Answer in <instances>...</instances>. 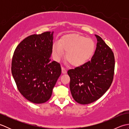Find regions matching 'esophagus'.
Returning <instances> with one entry per match:
<instances>
[{"mask_svg": "<svg viewBox=\"0 0 129 129\" xmlns=\"http://www.w3.org/2000/svg\"><path fill=\"white\" fill-rule=\"evenodd\" d=\"M61 70H62V73L66 74L67 73V69H66V68H65L64 67H62Z\"/></svg>", "mask_w": 129, "mask_h": 129, "instance_id": "obj_1", "label": "esophagus"}]
</instances>
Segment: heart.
<instances>
[{
	"mask_svg": "<svg viewBox=\"0 0 129 129\" xmlns=\"http://www.w3.org/2000/svg\"><path fill=\"white\" fill-rule=\"evenodd\" d=\"M95 44L90 38H85L77 34H70L63 37L59 42L53 44L52 51L54 59L59 60L67 53L66 59L75 67L85 64L92 55Z\"/></svg>",
	"mask_w": 129,
	"mask_h": 129,
	"instance_id": "b5f03b06",
	"label": "heart"
}]
</instances>
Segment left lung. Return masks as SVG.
Segmentation results:
<instances>
[{"label": "left lung", "mask_w": 129, "mask_h": 129, "mask_svg": "<svg viewBox=\"0 0 129 129\" xmlns=\"http://www.w3.org/2000/svg\"><path fill=\"white\" fill-rule=\"evenodd\" d=\"M95 37L98 42L91 59L68 71L72 96L80 104H90L100 98L110 87L114 78L113 52L102 38L97 35Z\"/></svg>", "instance_id": "1"}]
</instances>
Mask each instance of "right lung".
<instances>
[{"instance_id": "right-lung-1", "label": "right lung", "mask_w": 129, "mask_h": 129, "mask_svg": "<svg viewBox=\"0 0 129 129\" xmlns=\"http://www.w3.org/2000/svg\"><path fill=\"white\" fill-rule=\"evenodd\" d=\"M53 40V32L30 35L19 44L13 56L12 73L17 88L35 104L50 98L61 73L59 63L51 61Z\"/></svg>"}]
</instances>
